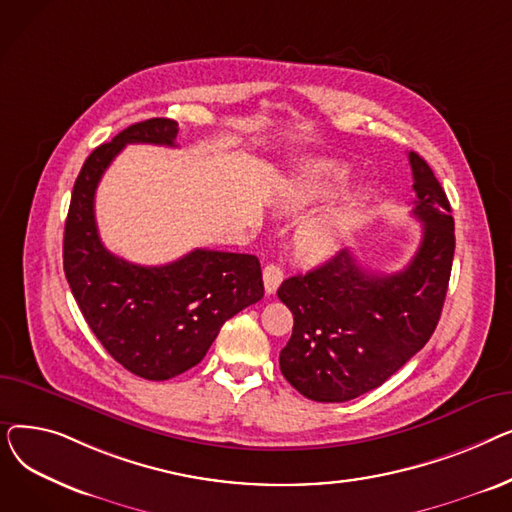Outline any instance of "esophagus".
<instances>
[{"label":"esophagus","mask_w":512,"mask_h":512,"mask_svg":"<svg viewBox=\"0 0 512 512\" xmlns=\"http://www.w3.org/2000/svg\"><path fill=\"white\" fill-rule=\"evenodd\" d=\"M282 280H284V272L280 270L278 265H274V263L265 265V270H263V284H265V292H267V294H274V292L278 290V286L282 284Z\"/></svg>","instance_id":"esophagus-1"}]
</instances>
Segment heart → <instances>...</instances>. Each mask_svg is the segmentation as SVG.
<instances>
[{
	"mask_svg": "<svg viewBox=\"0 0 512 512\" xmlns=\"http://www.w3.org/2000/svg\"><path fill=\"white\" fill-rule=\"evenodd\" d=\"M348 172L340 168H319L305 172L282 186L280 199L286 207L301 209L311 203L340 197L348 188ZM355 224L353 211H332L303 224L297 232V251L307 261H326L334 257L351 234Z\"/></svg>",
	"mask_w": 512,
	"mask_h": 512,
	"instance_id": "b5f03b06",
	"label": "heart"
}]
</instances>
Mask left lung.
<instances>
[{
    "instance_id": "1",
    "label": "left lung",
    "mask_w": 512,
    "mask_h": 512,
    "mask_svg": "<svg viewBox=\"0 0 512 512\" xmlns=\"http://www.w3.org/2000/svg\"><path fill=\"white\" fill-rule=\"evenodd\" d=\"M421 245L405 270L375 274L340 251L278 288L294 326L280 371L305 398L346 402L382 386L432 338L444 307L454 220L427 161L409 153Z\"/></svg>"
}]
</instances>
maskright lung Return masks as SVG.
Listing matches in <instances>:
<instances>
[{"instance_id":"add662e5","label":"right lung","mask_w":512,"mask_h":512,"mask_svg":"<svg viewBox=\"0 0 512 512\" xmlns=\"http://www.w3.org/2000/svg\"><path fill=\"white\" fill-rule=\"evenodd\" d=\"M178 122L151 118L124 128L83 164L64 228V272L89 328L124 369L161 382L195 367L224 321L261 301L255 255L195 249L166 265H134L103 247L97 184L128 143L176 147Z\"/></svg>"}]
</instances>
